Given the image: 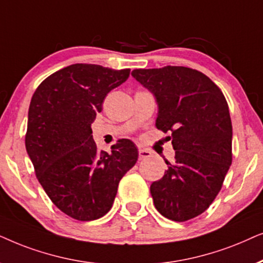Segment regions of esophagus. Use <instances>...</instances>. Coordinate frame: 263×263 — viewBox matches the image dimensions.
<instances>
[{
	"label": "esophagus",
	"instance_id": "obj_1",
	"mask_svg": "<svg viewBox=\"0 0 263 263\" xmlns=\"http://www.w3.org/2000/svg\"><path fill=\"white\" fill-rule=\"evenodd\" d=\"M138 155H139V160H145V159H148V157L152 156V153H150L149 150H146V149L139 148L138 149Z\"/></svg>",
	"mask_w": 263,
	"mask_h": 263
}]
</instances>
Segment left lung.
I'll return each instance as SVG.
<instances>
[{
    "label": "left lung",
    "mask_w": 263,
    "mask_h": 263,
    "mask_svg": "<svg viewBox=\"0 0 263 263\" xmlns=\"http://www.w3.org/2000/svg\"><path fill=\"white\" fill-rule=\"evenodd\" d=\"M155 96L156 127L172 132L174 162L150 186L164 218L186 221L207 211L232 163V122L222 91L207 76L183 66L135 69Z\"/></svg>",
    "instance_id": "left-lung-1"
}]
</instances>
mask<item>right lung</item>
<instances>
[{
    "mask_svg": "<svg viewBox=\"0 0 263 263\" xmlns=\"http://www.w3.org/2000/svg\"><path fill=\"white\" fill-rule=\"evenodd\" d=\"M128 76V68L74 64L44 79L31 99L25 145L34 173L56 207L79 221L110 211L119 181L137 162L131 141L100 152L91 129L108 92Z\"/></svg>",
    "mask_w": 263,
    "mask_h": 263,
    "instance_id": "right-lung-1",
    "label": "right lung"
}]
</instances>
